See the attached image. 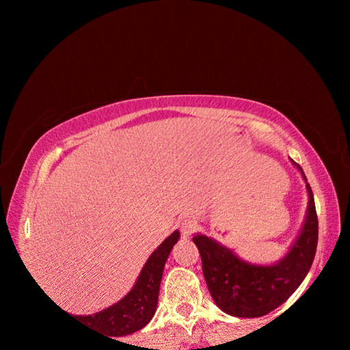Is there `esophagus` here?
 I'll use <instances>...</instances> for the list:
<instances>
[{"label": "esophagus", "mask_w": 350, "mask_h": 350, "mask_svg": "<svg viewBox=\"0 0 350 350\" xmlns=\"http://www.w3.org/2000/svg\"><path fill=\"white\" fill-rule=\"evenodd\" d=\"M196 228H198V224H196V221H194V219H191V217L183 219V221H182L180 225H179L180 234L183 236V238H189V236H191L194 232H196Z\"/></svg>", "instance_id": "1"}]
</instances>
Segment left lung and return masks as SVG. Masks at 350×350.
<instances>
[{
  "label": "left lung",
  "instance_id": "8db88e82",
  "mask_svg": "<svg viewBox=\"0 0 350 350\" xmlns=\"http://www.w3.org/2000/svg\"><path fill=\"white\" fill-rule=\"evenodd\" d=\"M293 163L303 173V168L296 162ZM303 177L306 179L304 173ZM307 193L309 210L303 232L287 256L270 267L244 262L215 239L202 234L194 236L193 242L202 259L205 282L219 309L239 318L264 317L286 303L304 281L318 244V216L309 183Z\"/></svg>",
  "mask_w": 350,
  "mask_h": 350
}]
</instances>
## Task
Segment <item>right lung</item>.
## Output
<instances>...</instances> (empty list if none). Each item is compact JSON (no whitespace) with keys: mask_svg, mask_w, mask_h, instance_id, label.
I'll return each instance as SVG.
<instances>
[{"mask_svg":"<svg viewBox=\"0 0 350 350\" xmlns=\"http://www.w3.org/2000/svg\"><path fill=\"white\" fill-rule=\"evenodd\" d=\"M177 239H179V232H174L159 245L142 269L135 286L122 301L96 315L74 318L88 327L105 332L109 336L129 335L145 327L156 312L165 262Z\"/></svg>","mask_w":350,"mask_h":350,"instance_id":"1","label":"right lung"}]
</instances>
